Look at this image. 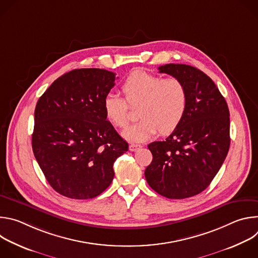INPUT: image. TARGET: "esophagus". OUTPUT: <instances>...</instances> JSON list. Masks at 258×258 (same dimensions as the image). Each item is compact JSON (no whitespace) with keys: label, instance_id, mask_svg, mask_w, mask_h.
I'll return each mask as SVG.
<instances>
[{"label":"esophagus","instance_id":"obj_1","mask_svg":"<svg viewBox=\"0 0 258 258\" xmlns=\"http://www.w3.org/2000/svg\"><path fill=\"white\" fill-rule=\"evenodd\" d=\"M141 147H142V146H141V145H138V144H131L128 148H130V151L135 152V151H137L138 149H140Z\"/></svg>","mask_w":258,"mask_h":258}]
</instances>
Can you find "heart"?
<instances>
[{
	"instance_id": "b5f03b06",
	"label": "heart",
	"mask_w": 258,
	"mask_h": 258,
	"mask_svg": "<svg viewBox=\"0 0 258 258\" xmlns=\"http://www.w3.org/2000/svg\"><path fill=\"white\" fill-rule=\"evenodd\" d=\"M123 98L109 93L104 97L103 110L106 119L116 127L128 123V105L137 107L138 122L123 132L131 142H144L155 136L174 132L188 108V92L176 78L162 79L153 73L136 70L121 86Z\"/></svg>"
}]
</instances>
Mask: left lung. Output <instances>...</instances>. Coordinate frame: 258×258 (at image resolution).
Segmentation results:
<instances>
[{
    "instance_id": "left-lung-1",
    "label": "left lung",
    "mask_w": 258,
    "mask_h": 258,
    "mask_svg": "<svg viewBox=\"0 0 258 258\" xmlns=\"http://www.w3.org/2000/svg\"><path fill=\"white\" fill-rule=\"evenodd\" d=\"M158 69L183 83L188 108L168 138L148 145L153 159L145 177L158 194L185 199L204 191L227 157L231 143L229 107L212 80L198 68L170 63Z\"/></svg>"
}]
</instances>
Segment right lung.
Returning <instances> with one entry per match:
<instances>
[{"mask_svg":"<svg viewBox=\"0 0 258 258\" xmlns=\"http://www.w3.org/2000/svg\"><path fill=\"white\" fill-rule=\"evenodd\" d=\"M114 81L115 73L105 69H75L36 103L32 151L51 187L65 197L100 195L114 177V161L128 150L103 110Z\"/></svg>","mask_w":258,"mask_h":258,"instance_id":"add662e5","label":"right lung"}]
</instances>
